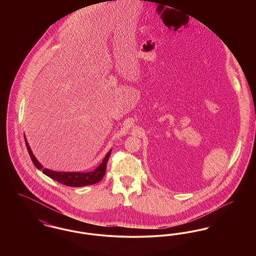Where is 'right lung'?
Masks as SVG:
<instances>
[{"label": "right lung", "mask_w": 256, "mask_h": 256, "mask_svg": "<svg viewBox=\"0 0 256 256\" xmlns=\"http://www.w3.org/2000/svg\"><path fill=\"white\" fill-rule=\"evenodd\" d=\"M24 142H26V146L28 148V152L30 154V156L34 164L36 165L37 169L42 170L43 174H45L46 176H48L50 178H52L54 180L58 182L64 184L66 186H70V187H82L86 185H92L95 184L98 182H100L106 174V165H108V161L110 158L111 150L108 152V154L106 156V158L102 160V162L100 164V166L97 169L93 170V172H54V170H49V169H43L42 165L38 162V160L36 158V156H34L30 148L28 146V141L26 140V136H24Z\"/></svg>", "instance_id": "obj_1"}]
</instances>
